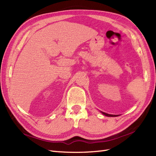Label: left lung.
I'll return each mask as SVG.
<instances>
[{
  "mask_svg": "<svg viewBox=\"0 0 156 156\" xmlns=\"http://www.w3.org/2000/svg\"><path fill=\"white\" fill-rule=\"evenodd\" d=\"M103 114L104 115H106V116H108V117H116V116H118V115H111V114H108V113H104V112H102Z\"/></svg>",
  "mask_w": 156,
  "mask_h": 156,
  "instance_id": "left-lung-1",
  "label": "left lung"
}]
</instances>
